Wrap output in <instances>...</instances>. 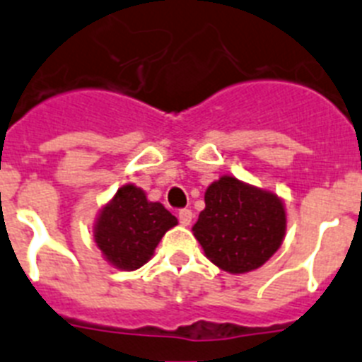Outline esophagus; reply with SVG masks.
Segmentation results:
<instances>
[{
	"label": "esophagus",
	"mask_w": 362,
	"mask_h": 362,
	"mask_svg": "<svg viewBox=\"0 0 362 362\" xmlns=\"http://www.w3.org/2000/svg\"><path fill=\"white\" fill-rule=\"evenodd\" d=\"M192 217H194V214H192V210L188 209H183L179 210V223L183 226H188L192 223Z\"/></svg>",
	"instance_id": "34e87169"
}]
</instances>
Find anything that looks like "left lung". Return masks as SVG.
<instances>
[{"mask_svg": "<svg viewBox=\"0 0 362 362\" xmlns=\"http://www.w3.org/2000/svg\"><path fill=\"white\" fill-rule=\"evenodd\" d=\"M192 232L216 267L238 276L257 270L279 250L286 209L274 192L221 175L204 192V210Z\"/></svg>", "mask_w": 362, "mask_h": 362, "instance_id": "1", "label": "left lung"}]
</instances>
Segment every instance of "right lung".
<instances>
[{"mask_svg":"<svg viewBox=\"0 0 362 362\" xmlns=\"http://www.w3.org/2000/svg\"><path fill=\"white\" fill-rule=\"evenodd\" d=\"M175 225V216L130 183L117 188L116 196L101 206L92 232L112 267L132 272L148 263L163 235Z\"/></svg>","mask_w":362,"mask_h":362,"instance_id":"add662e5","label":"right lung"}]
</instances>
